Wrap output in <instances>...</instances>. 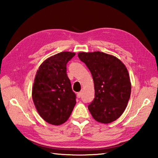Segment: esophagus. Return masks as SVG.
Here are the masks:
<instances>
[{
	"instance_id": "34e87169",
	"label": "esophagus",
	"mask_w": 158,
	"mask_h": 158,
	"mask_svg": "<svg viewBox=\"0 0 158 158\" xmlns=\"http://www.w3.org/2000/svg\"><path fill=\"white\" fill-rule=\"evenodd\" d=\"M81 95H82V91H80L78 93H77V97H78L79 98H81Z\"/></svg>"
}]
</instances>
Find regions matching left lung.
I'll return each mask as SVG.
<instances>
[{
  "mask_svg": "<svg viewBox=\"0 0 158 158\" xmlns=\"http://www.w3.org/2000/svg\"><path fill=\"white\" fill-rule=\"evenodd\" d=\"M78 56L94 81L95 98L88 106L93 118L101 123L115 121L126 109L131 94L126 66L117 57L101 52H82Z\"/></svg>",
  "mask_w": 158,
  "mask_h": 158,
  "instance_id": "left-lung-1",
  "label": "left lung"
}]
</instances>
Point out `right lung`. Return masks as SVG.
<instances>
[{"label": "right lung", "instance_id": "1", "mask_svg": "<svg viewBox=\"0 0 158 158\" xmlns=\"http://www.w3.org/2000/svg\"><path fill=\"white\" fill-rule=\"evenodd\" d=\"M75 53L63 52L47 58L37 70L32 98L37 113L48 123L68 121L76 104V95L66 73V65Z\"/></svg>", "mask_w": 158, "mask_h": 158}]
</instances>
